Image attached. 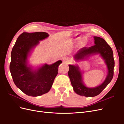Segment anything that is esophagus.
<instances>
[{"mask_svg": "<svg viewBox=\"0 0 124 124\" xmlns=\"http://www.w3.org/2000/svg\"><path fill=\"white\" fill-rule=\"evenodd\" d=\"M64 62L66 63H67V64H68V63H69L70 62V61L69 59L66 58L64 61Z\"/></svg>", "mask_w": 124, "mask_h": 124, "instance_id": "34e87169", "label": "esophagus"}]
</instances>
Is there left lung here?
Masks as SVG:
<instances>
[{"instance_id": "left-lung-1", "label": "left lung", "mask_w": 124, "mask_h": 124, "mask_svg": "<svg viewBox=\"0 0 124 124\" xmlns=\"http://www.w3.org/2000/svg\"><path fill=\"white\" fill-rule=\"evenodd\" d=\"M95 44L91 47H84L81 48L76 55L78 60L83 59L85 56L91 54L100 53L105 59L108 69V74L102 84L95 88L86 87L82 82V73L78 66L69 65L68 76L74 91L77 94L87 97L98 95L107 87L112 80L114 74V59L112 48L103 39L99 37H94Z\"/></svg>"}]
</instances>
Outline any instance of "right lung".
I'll return each mask as SVG.
<instances>
[{"mask_svg": "<svg viewBox=\"0 0 124 124\" xmlns=\"http://www.w3.org/2000/svg\"><path fill=\"white\" fill-rule=\"evenodd\" d=\"M48 36L44 32H23L18 36L11 52L10 71L14 83L29 96H41L50 91L62 62L58 61L51 65L46 64L37 71H31L26 65L29 51L39 43V40Z\"/></svg>", "mask_w": 124, "mask_h": 124, "instance_id": "1", "label": "right lung"}]
</instances>
